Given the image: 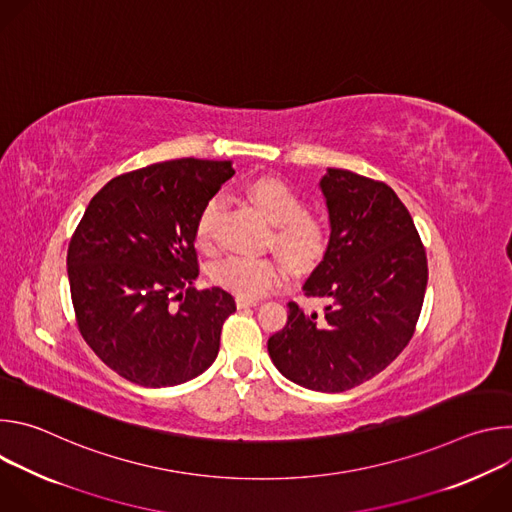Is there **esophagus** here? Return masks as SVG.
Masks as SVG:
<instances>
[{
	"mask_svg": "<svg viewBox=\"0 0 512 512\" xmlns=\"http://www.w3.org/2000/svg\"><path fill=\"white\" fill-rule=\"evenodd\" d=\"M237 308L239 310H243V308H253V306H257V300H253V298H243V296H237Z\"/></svg>",
	"mask_w": 512,
	"mask_h": 512,
	"instance_id": "obj_1",
	"label": "esophagus"
}]
</instances>
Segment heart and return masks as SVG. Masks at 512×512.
Wrapping results in <instances>:
<instances>
[{"instance_id": "b5f03b06", "label": "heart", "mask_w": 512, "mask_h": 512, "mask_svg": "<svg viewBox=\"0 0 512 512\" xmlns=\"http://www.w3.org/2000/svg\"><path fill=\"white\" fill-rule=\"evenodd\" d=\"M245 196L273 223L271 243L291 265L306 269L324 257L328 249V225L318 214L304 210V200L294 186L275 176H261L247 182ZM221 206V198L212 196L196 216L194 245L204 253L216 249ZM208 277L237 296L259 298L285 279V267L271 255H227L210 265Z\"/></svg>"}]
</instances>
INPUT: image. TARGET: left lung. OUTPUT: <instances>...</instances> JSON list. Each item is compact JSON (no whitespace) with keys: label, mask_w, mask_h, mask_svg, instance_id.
<instances>
[{"label":"left lung","mask_w":512,"mask_h":512,"mask_svg":"<svg viewBox=\"0 0 512 512\" xmlns=\"http://www.w3.org/2000/svg\"><path fill=\"white\" fill-rule=\"evenodd\" d=\"M330 243L304 283L324 316L289 302L267 350L283 377L342 393L373 379L409 344L423 306L427 257L413 218L385 182L330 168L320 180Z\"/></svg>","instance_id":"8db88e82"}]
</instances>
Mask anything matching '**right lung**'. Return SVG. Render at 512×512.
<instances>
[{"instance_id":"right-lung-1","label":"right lung","mask_w":512,"mask_h":512,"mask_svg":"<svg viewBox=\"0 0 512 512\" xmlns=\"http://www.w3.org/2000/svg\"><path fill=\"white\" fill-rule=\"evenodd\" d=\"M233 174L231 162L170 160L109 180L89 202L68 243L70 298L81 336L119 377L174 387L214 362L237 306L223 287H192L194 223Z\"/></svg>"}]
</instances>
